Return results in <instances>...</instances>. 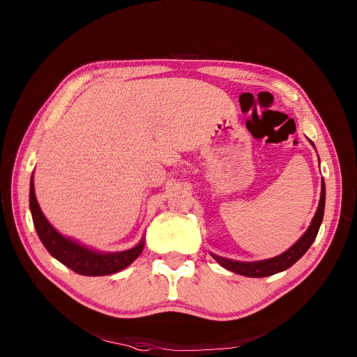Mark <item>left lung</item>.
<instances>
[{"label":"left lung","mask_w":357,"mask_h":357,"mask_svg":"<svg viewBox=\"0 0 357 357\" xmlns=\"http://www.w3.org/2000/svg\"><path fill=\"white\" fill-rule=\"evenodd\" d=\"M311 144L314 146L312 142H311ZM324 205H326V183L323 181L320 202H318V208L311 221V226L303 234V237L282 255L275 256L272 259H266V260H259V261H238V260L221 257L217 255H211V256L218 261L222 268H226L227 271H231L238 275L249 276V278H265V276L275 275L278 272H282V271L291 268L295 261L301 259L307 253V250L311 248L312 241L315 240L317 233H318V230H320V226L323 222Z\"/></svg>","instance_id":"obj_1"}]
</instances>
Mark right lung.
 I'll return each instance as SVG.
<instances>
[{
  "label": "right lung",
  "mask_w": 357,
  "mask_h": 357,
  "mask_svg": "<svg viewBox=\"0 0 357 357\" xmlns=\"http://www.w3.org/2000/svg\"><path fill=\"white\" fill-rule=\"evenodd\" d=\"M30 211L37 236L42 240L43 246L47 249V252L54 259H58L61 264H63L65 266L79 275L104 276L116 273L133 264L143 252V238L133 249L117 253H101L86 246H82L69 237L62 236L58 230L53 229V226L47 221V218L39 207V202H37L34 194L33 175L30 179Z\"/></svg>",
  "instance_id": "add662e5"
}]
</instances>
